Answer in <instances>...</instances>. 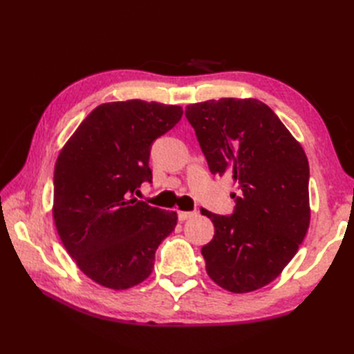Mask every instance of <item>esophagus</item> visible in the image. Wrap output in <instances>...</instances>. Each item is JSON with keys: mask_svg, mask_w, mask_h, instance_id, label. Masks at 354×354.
<instances>
[{"mask_svg": "<svg viewBox=\"0 0 354 354\" xmlns=\"http://www.w3.org/2000/svg\"><path fill=\"white\" fill-rule=\"evenodd\" d=\"M196 216V212H178V219L179 221H187L192 219V217Z\"/></svg>", "mask_w": 354, "mask_h": 354, "instance_id": "esophagus-1", "label": "esophagus"}]
</instances>
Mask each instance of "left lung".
Instances as JSON below:
<instances>
[{
    "label": "left lung",
    "mask_w": 354,
    "mask_h": 354,
    "mask_svg": "<svg viewBox=\"0 0 354 354\" xmlns=\"http://www.w3.org/2000/svg\"><path fill=\"white\" fill-rule=\"evenodd\" d=\"M208 169L230 175L236 207L228 216L202 208L214 236L202 246L207 274L221 288L251 292L280 275L309 228V162L268 104L221 99L189 104Z\"/></svg>",
    "instance_id": "1"
}]
</instances>
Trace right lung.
Returning a JSON list of instances; mask_svg holds the SVG:
<instances>
[{"mask_svg":"<svg viewBox=\"0 0 354 354\" xmlns=\"http://www.w3.org/2000/svg\"><path fill=\"white\" fill-rule=\"evenodd\" d=\"M183 108L145 100L97 106L55 165L53 217L79 269L122 290L152 274L155 252L176 227L175 212L133 198L152 183L153 141L176 126Z\"/></svg>","mask_w":354,"mask_h":354,"instance_id":"1","label":"right lung"}]
</instances>
